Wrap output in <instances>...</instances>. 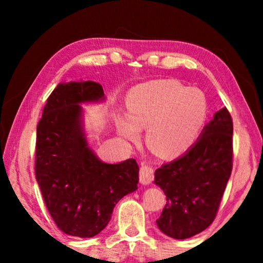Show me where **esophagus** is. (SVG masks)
<instances>
[{"label":"esophagus","mask_w":263,"mask_h":263,"mask_svg":"<svg viewBox=\"0 0 263 263\" xmlns=\"http://www.w3.org/2000/svg\"><path fill=\"white\" fill-rule=\"evenodd\" d=\"M139 179L142 184H149L154 179V169L148 164H141Z\"/></svg>","instance_id":"34e87169"}]
</instances>
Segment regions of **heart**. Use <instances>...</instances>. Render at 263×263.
<instances>
[{"label":"heart","instance_id":"b5f03b06","mask_svg":"<svg viewBox=\"0 0 263 263\" xmlns=\"http://www.w3.org/2000/svg\"><path fill=\"white\" fill-rule=\"evenodd\" d=\"M128 116H121V135L136 141L139 130H147L151 151L162 158H174L188 149L205 123V96L175 80H155L136 87L127 96Z\"/></svg>","mask_w":263,"mask_h":263}]
</instances>
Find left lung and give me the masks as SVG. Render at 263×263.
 I'll return each mask as SVG.
<instances>
[{"mask_svg":"<svg viewBox=\"0 0 263 263\" xmlns=\"http://www.w3.org/2000/svg\"><path fill=\"white\" fill-rule=\"evenodd\" d=\"M232 118L222 108L182 157L155 171L154 183L167 199L157 225L168 237H194L215 220L232 172Z\"/></svg>","mask_w":263,"mask_h":263,"instance_id":"1","label":"left lung"}]
</instances>
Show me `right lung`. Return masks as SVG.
<instances>
[{
	"instance_id": "obj_1",
	"label": "right lung",
	"mask_w": 263,
	"mask_h": 263,
	"mask_svg": "<svg viewBox=\"0 0 263 263\" xmlns=\"http://www.w3.org/2000/svg\"><path fill=\"white\" fill-rule=\"evenodd\" d=\"M104 99L97 82L60 83L47 99L37 125L35 179L57 226L73 237L99 234L116 204L138 189L135 159L105 163L88 146L80 104Z\"/></svg>"
}]
</instances>
